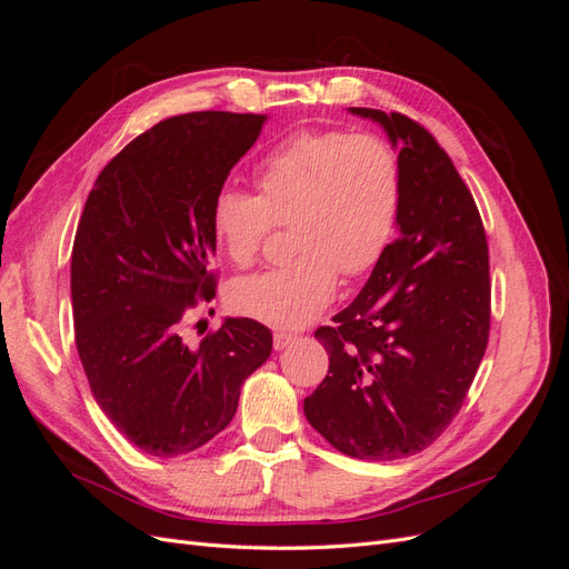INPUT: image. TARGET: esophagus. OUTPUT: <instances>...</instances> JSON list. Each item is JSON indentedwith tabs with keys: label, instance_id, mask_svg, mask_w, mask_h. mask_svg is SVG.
Returning <instances> with one entry per match:
<instances>
[{
	"label": "esophagus",
	"instance_id": "1",
	"mask_svg": "<svg viewBox=\"0 0 569 569\" xmlns=\"http://www.w3.org/2000/svg\"><path fill=\"white\" fill-rule=\"evenodd\" d=\"M295 335H287V332H274L272 343H274V351H284L289 343H295Z\"/></svg>",
	"mask_w": 569,
	"mask_h": 569
}]
</instances>
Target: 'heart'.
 I'll list each match as a JSON object with an SVG mask.
<instances>
[{"mask_svg":"<svg viewBox=\"0 0 569 569\" xmlns=\"http://www.w3.org/2000/svg\"><path fill=\"white\" fill-rule=\"evenodd\" d=\"M258 194L220 187L211 228L234 266H249L272 222H289L295 261L230 284V306L272 327H301L389 249L401 209L396 151L372 134L299 132L256 166Z\"/></svg>","mask_w":569,"mask_h":569,"instance_id":"1","label":"heart"}]
</instances>
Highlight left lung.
<instances>
[{"instance_id":"8db88e82","label":"left lung","mask_w":569,"mask_h":569,"mask_svg":"<svg viewBox=\"0 0 569 569\" xmlns=\"http://www.w3.org/2000/svg\"><path fill=\"white\" fill-rule=\"evenodd\" d=\"M349 113L380 126L399 151V237L335 327L316 332L330 370L303 416L341 453L396 460L451 425L487 351V234L432 134L401 113Z\"/></svg>"}]
</instances>
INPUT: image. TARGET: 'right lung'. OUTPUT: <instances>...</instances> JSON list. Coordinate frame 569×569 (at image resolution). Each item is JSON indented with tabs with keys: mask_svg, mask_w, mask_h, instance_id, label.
Here are the masks:
<instances>
[{
	"mask_svg": "<svg viewBox=\"0 0 569 569\" xmlns=\"http://www.w3.org/2000/svg\"><path fill=\"white\" fill-rule=\"evenodd\" d=\"M268 116L199 111L161 120L101 170L71 256L80 363L111 425L149 456H182L230 425L272 349L266 325L226 318L199 347L180 322L216 297L211 203Z\"/></svg>",
	"mask_w": 569,
	"mask_h": 569,
	"instance_id": "add662e5",
	"label": "right lung"
}]
</instances>
